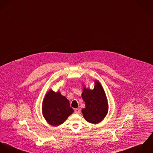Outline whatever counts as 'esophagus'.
<instances>
[{
  "label": "esophagus",
  "mask_w": 153,
  "mask_h": 153,
  "mask_svg": "<svg viewBox=\"0 0 153 153\" xmlns=\"http://www.w3.org/2000/svg\"><path fill=\"white\" fill-rule=\"evenodd\" d=\"M74 113L79 114L80 113V110L79 108H75L74 109Z\"/></svg>",
  "instance_id": "obj_1"
}]
</instances>
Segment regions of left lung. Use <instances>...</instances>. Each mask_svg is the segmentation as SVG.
Here are the masks:
<instances>
[{
    "label": "left lung",
    "mask_w": 153,
    "mask_h": 153,
    "mask_svg": "<svg viewBox=\"0 0 153 153\" xmlns=\"http://www.w3.org/2000/svg\"><path fill=\"white\" fill-rule=\"evenodd\" d=\"M82 96L85 104L82 110L85 120L93 124L102 121L107 114L108 105L104 90L100 82L97 80L95 82L93 90L83 87Z\"/></svg>",
    "instance_id": "left-lung-1"
}]
</instances>
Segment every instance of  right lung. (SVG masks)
<instances>
[{"instance_id": "obj_1", "label": "right lung", "mask_w": 153, "mask_h": 153, "mask_svg": "<svg viewBox=\"0 0 153 153\" xmlns=\"http://www.w3.org/2000/svg\"><path fill=\"white\" fill-rule=\"evenodd\" d=\"M68 100L60 92L49 90L46 94L42 105V113L51 126H57L63 124L73 113Z\"/></svg>"}]
</instances>
